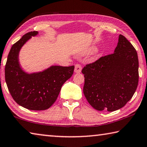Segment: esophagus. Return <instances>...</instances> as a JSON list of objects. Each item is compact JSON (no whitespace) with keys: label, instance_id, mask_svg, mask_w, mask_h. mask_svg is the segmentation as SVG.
Listing matches in <instances>:
<instances>
[{"label":"esophagus","instance_id":"obj_1","mask_svg":"<svg viewBox=\"0 0 147 147\" xmlns=\"http://www.w3.org/2000/svg\"><path fill=\"white\" fill-rule=\"evenodd\" d=\"M82 71V66L80 64H76L75 68H74V72L76 73H81Z\"/></svg>","mask_w":147,"mask_h":147}]
</instances>
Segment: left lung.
I'll return each mask as SVG.
<instances>
[{
	"label": "left lung",
	"instance_id": "8db88e82",
	"mask_svg": "<svg viewBox=\"0 0 147 147\" xmlns=\"http://www.w3.org/2000/svg\"><path fill=\"white\" fill-rule=\"evenodd\" d=\"M138 69L136 50L120 34L114 53L87 64L82 71L87 100L98 111H113L123 108L136 91Z\"/></svg>",
	"mask_w": 147,
	"mask_h": 147
}]
</instances>
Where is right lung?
I'll use <instances>...</instances> for the list:
<instances>
[{
	"mask_svg": "<svg viewBox=\"0 0 147 147\" xmlns=\"http://www.w3.org/2000/svg\"><path fill=\"white\" fill-rule=\"evenodd\" d=\"M37 34V31L28 32L12 45L5 65V80L12 98L19 105L38 111L48 109L55 102L63 84L73 75L74 66L53 65L39 73H25L19 64V51Z\"/></svg>",
	"mask_w": 147,
	"mask_h": 147,
	"instance_id": "add662e5",
	"label": "right lung"
}]
</instances>
